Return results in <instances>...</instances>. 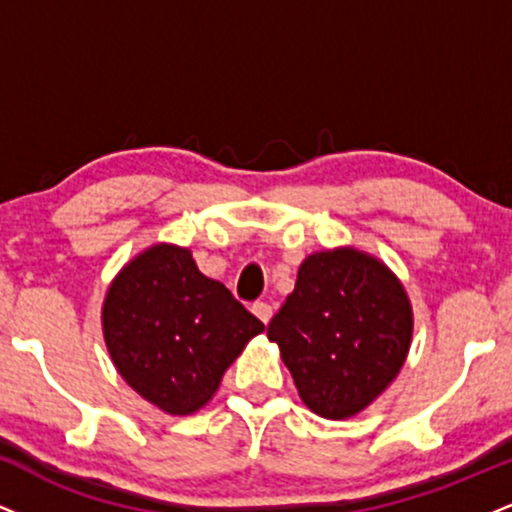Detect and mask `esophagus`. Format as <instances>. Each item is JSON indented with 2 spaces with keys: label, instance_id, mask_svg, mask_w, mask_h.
Returning a JSON list of instances; mask_svg holds the SVG:
<instances>
[{
  "label": "esophagus",
  "instance_id": "esophagus-1",
  "mask_svg": "<svg viewBox=\"0 0 512 512\" xmlns=\"http://www.w3.org/2000/svg\"><path fill=\"white\" fill-rule=\"evenodd\" d=\"M252 313L260 317L264 325H267V322L272 320V305L264 303V301H257V303H252Z\"/></svg>",
  "mask_w": 512,
  "mask_h": 512
}]
</instances>
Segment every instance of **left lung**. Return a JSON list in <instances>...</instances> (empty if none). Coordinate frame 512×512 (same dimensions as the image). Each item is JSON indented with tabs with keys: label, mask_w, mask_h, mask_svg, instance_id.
<instances>
[{
	"label": "left lung",
	"mask_w": 512,
	"mask_h": 512,
	"mask_svg": "<svg viewBox=\"0 0 512 512\" xmlns=\"http://www.w3.org/2000/svg\"><path fill=\"white\" fill-rule=\"evenodd\" d=\"M411 305L395 274L363 252H315L272 317L298 395L325 419L366 409L395 380L411 342Z\"/></svg>",
	"instance_id": "8db88e82"
}]
</instances>
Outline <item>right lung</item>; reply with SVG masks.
I'll return each mask as SVG.
<instances>
[{"label":"right lung","mask_w":512,"mask_h":512,"mask_svg":"<svg viewBox=\"0 0 512 512\" xmlns=\"http://www.w3.org/2000/svg\"><path fill=\"white\" fill-rule=\"evenodd\" d=\"M264 325L190 250L156 245L117 274L103 305L110 358L129 387L168 414L209 402L226 368Z\"/></svg>","instance_id":"obj_1"}]
</instances>
